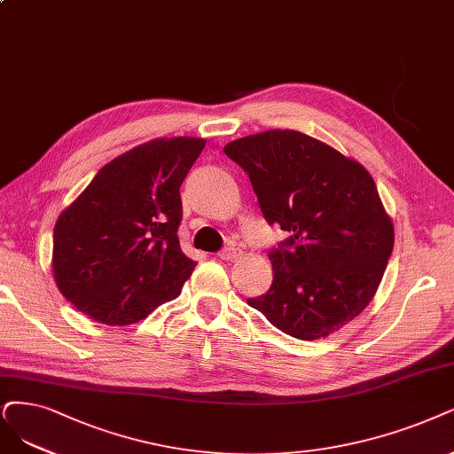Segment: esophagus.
I'll return each mask as SVG.
<instances>
[{
    "mask_svg": "<svg viewBox=\"0 0 454 454\" xmlns=\"http://www.w3.org/2000/svg\"><path fill=\"white\" fill-rule=\"evenodd\" d=\"M238 254H239V250H238L236 247H226V248H223V250H221V253H218V258H223V260L231 262V260H236V258H238Z\"/></svg>",
    "mask_w": 454,
    "mask_h": 454,
    "instance_id": "esophagus-1",
    "label": "esophagus"
}]
</instances>
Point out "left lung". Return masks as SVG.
Returning <instances> with one entry per match:
<instances>
[{"label":"left lung","mask_w":454,"mask_h":454,"mask_svg":"<svg viewBox=\"0 0 454 454\" xmlns=\"http://www.w3.org/2000/svg\"><path fill=\"white\" fill-rule=\"evenodd\" d=\"M224 153L248 174L265 221L290 233L267 254L271 288L247 303L299 340L327 337L357 317L395 245L372 176L331 145L288 129L233 140Z\"/></svg>","instance_id":"1"}]
</instances>
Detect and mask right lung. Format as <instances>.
<instances>
[{
    "label": "right lung",
    "instance_id": "add662e5",
    "mask_svg": "<svg viewBox=\"0 0 454 454\" xmlns=\"http://www.w3.org/2000/svg\"><path fill=\"white\" fill-rule=\"evenodd\" d=\"M206 140L159 138L100 168L54 228L52 270L67 301L95 322L129 325L181 294L179 187Z\"/></svg>",
    "mask_w": 454,
    "mask_h": 454
}]
</instances>
